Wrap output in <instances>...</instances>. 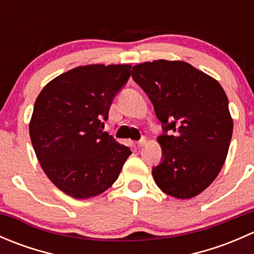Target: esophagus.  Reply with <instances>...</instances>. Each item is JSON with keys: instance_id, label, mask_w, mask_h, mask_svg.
Masks as SVG:
<instances>
[{"instance_id": "esophagus-1", "label": "esophagus", "mask_w": 254, "mask_h": 254, "mask_svg": "<svg viewBox=\"0 0 254 254\" xmlns=\"http://www.w3.org/2000/svg\"><path fill=\"white\" fill-rule=\"evenodd\" d=\"M146 142H147V139H146V137H141V139L137 141V146H139V147H142V146L146 145Z\"/></svg>"}]
</instances>
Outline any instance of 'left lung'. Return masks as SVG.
<instances>
[{
    "instance_id": "8db88e82",
    "label": "left lung",
    "mask_w": 254,
    "mask_h": 254,
    "mask_svg": "<svg viewBox=\"0 0 254 254\" xmlns=\"http://www.w3.org/2000/svg\"><path fill=\"white\" fill-rule=\"evenodd\" d=\"M131 77L162 123V160L152 168L158 188L178 199L198 195L224 166L234 123L219 82L184 61L136 65Z\"/></svg>"
}]
</instances>
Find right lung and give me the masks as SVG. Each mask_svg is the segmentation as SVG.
Segmentation results:
<instances>
[{"label":"right lung","mask_w":254,"mask_h":254,"mask_svg":"<svg viewBox=\"0 0 254 254\" xmlns=\"http://www.w3.org/2000/svg\"><path fill=\"white\" fill-rule=\"evenodd\" d=\"M130 68L79 66L49 82L35 101L29 124L35 155L49 179L72 198L107 190L131 155L127 146L102 131Z\"/></svg>","instance_id":"add662e5"}]
</instances>
